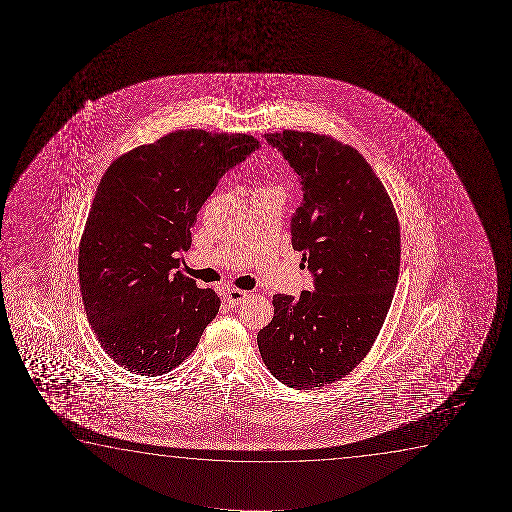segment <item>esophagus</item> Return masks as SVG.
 I'll list each match as a JSON object with an SVG mask.
<instances>
[{
    "mask_svg": "<svg viewBox=\"0 0 512 512\" xmlns=\"http://www.w3.org/2000/svg\"><path fill=\"white\" fill-rule=\"evenodd\" d=\"M225 301L229 306H238L241 302L245 301L248 294H246L245 290H238V288H227L225 290Z\"/></svg>",
    "mask_w": 512,
    "mask_h": 512,
    "instance_id": "obj_1",
    "label": "esophagus"
}]
</instances>
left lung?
Instances as JSON below:
<instances>
[{
  "label": "left lung",
  "instance_id": "left-lung-1",
  "mask_svg": "<svg viewBox=\"0 0 512 512\" xmlns=\"http://www.w3.org/2000/svg\"><path fill=\"white\" fill-rule=\"evenodd\" d=\"M264 138L301 180L290 231L315 288L297 299L274 295L273 320L257 343L274 378L311 390L348 376L376 341L399 280V218L350 145L302 131Z\"/></svg>",
  "mask_w": 512,
  "mask_h": 512
}]
</instances>
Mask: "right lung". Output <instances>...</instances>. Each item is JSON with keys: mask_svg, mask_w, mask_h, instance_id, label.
<instances>
[{"mask_svg": "<svg viewBox=\"0 0 512 512\" xmlns=\"http://www.w3.org/2000/svg\"><path fill=\"white\" fill-rule=\"evenodd\" d=\"M259 147L248 134L185 129L106 169L78 246V278L92 330L115 364L161 376L196 348L220 297L178 271V255L218 180Z\"/></svg>", "mask_w": 512, "mask_h": 512, "instance_id": "right-lung-1", "label": "right lung"}]
</instances>
